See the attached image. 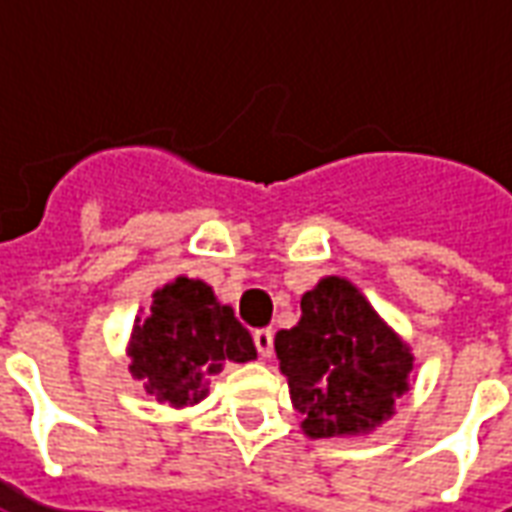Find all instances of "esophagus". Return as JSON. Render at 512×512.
Segmentation results:
<instances>
[{
  "mask_svg": "<svg viewBox=\"0 0 512 512\" xmlns=\"http://www.w3.org/2000/svg\"><path fill=\"white\" fill-rule=\"evenodd\" d=\"M252 337H255L257 354L271 356V351H274V332H271V329H257Z\"/></svg>",
  "mask_w": 512,
  "mask_h": 512,
  "instance_id": "1",
  "label": "esophagus"
}]
</instances>
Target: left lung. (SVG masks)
<instances>
[{
  "label": "left lung",
  "mask_w": 512,
  "mask_h": 512,
  "mask_svg": "<svg viewBox=\"0 0 512 512\" xmlns=\"http://www.w3.org/2000/svg\"><path fill=\"white\" fill-rule=\"evenodd\" d=\"M274 351L312 439L376 428L408 389L414 367L406 345L340 277L321 279L301 296V321L277 334Z\"/></svg>",
  "instance_id": "left-lung-1"
}]
</instances>
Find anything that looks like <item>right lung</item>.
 Wrapping results in <instances>:
<instances>
[{"label": "right lung", "instance_id": "add662e5", "mask_svg": "<svg viewBox=\"0 0 512 512\" xmlns=\"http://www.w3.org/2000/svg\"><path fill=\"white\" fill-rule=\"evenodd\" d=\"M252 334L230 307L213 299L200 279L178 277L153 293L150 312L136 318L131 373L169 406H189L208 395L211 378L227 362L255 359Z\"/></svg>", "mask_w": 512, "mask_h": 512}]
</instances>
